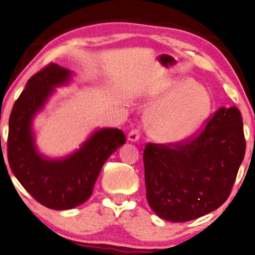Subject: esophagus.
Listing matches in <instances>:
<instances>
[{"instance_id":"1","label":"esophagus","mask_w":255,"mask_h":255,"mask_svg":"<svg viewBox=\"0 0 255 255\" xmlns=\"http://www.w3.org/2000/svg\"><path fill=\"white\" fill-rule=\"evenodd\" d=\"M139 138H140V131L136 130V128H134V130H131L130 132H128V141L135 142V141H138Z\"/></svg>"}]
</instances>
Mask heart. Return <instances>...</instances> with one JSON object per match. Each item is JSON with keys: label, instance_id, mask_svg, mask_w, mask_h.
Returning <instances> with one entry per match:
<instances>
[{"label": "heart", "instance_id": "heart-1", "mask_svg": "<svg viewBox=\"0 0 255 255\" xmlns=\"http://www.w3.org/2000/svg\"><path fill=\"white\" fill-rule=\"evenodd\" d=\"M148 116L149 134L161 143L185 142L198 133L212 113L207 88L190 78L170 80L154 95Z\"/></svg>", "mask_w": 255, "mask_h": 255}]
</instances>
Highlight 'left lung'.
I'll use <instances>...</instances> for the list:
<instances>
[{"label":"left lung","mask_w":255,"mask_h":255,"mask_svg":"<svg viewBox=\"0 0 255 255\" xmlns=\"http://www.w3.org/2000/svg\"><path fill=\"white\" fill-rule=\"evenodd\" d=\"M245 148L237 107H221L189 141L147 143L142 158L150 208L170 222H187L217 209L230 194Z\"/></svg>","instance_id":"8db88e82"}]
</instances>
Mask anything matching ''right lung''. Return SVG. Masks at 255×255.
Here are the masks:
<instances>
[{"label": "right lung", "mask_w": 255, "mask_h": 255, "mask_svg": "<svg viewBox=\"0 0 255 255\" xmlns=\"http://www.w3.org/2000/svg\"><path fill=\"white\" fill-rule=\"evenodd\" d=\"M72 71L50 63L28 79L9 119L8 161L11 171L36 201L47 208L65 210L84 204L93 192L102 165L125 143L120 128H98L75 152L50 158L35 145L33 120L54 94L65 86Z\"/></svg>", "instance_id": "1"}]
</instances>
